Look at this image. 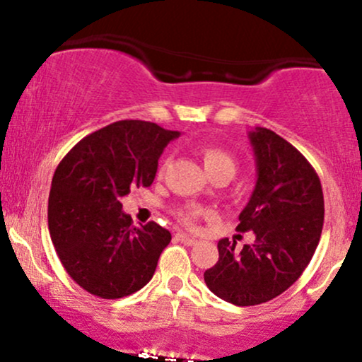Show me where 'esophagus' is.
<instances>
[{
    "label": "esophagus",
    "mask_w": 362,
    "mask_h": 362,
    "mask_svg": "<svg viewBox=\"0 0 362 362\" xmlns=\"http://www.w3.org/2000/svg\"><path fill=\"white\" fill-rule=\"evenodd\" d=\"M177 238L180 240V242L184 243V245H189V247H192V245L197 243V240H195L194 236H189V235H185V233H177Z\"/></svg>",
    "instance_id": "obj_1"
}]
</instances>
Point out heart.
<instances>
[{
	"instance_id": "1",
	"label": "heart",
	"mask_w": 362,
	"mask_h": 362,
	"mask_svg": "<svg viewBox=\"0 0 362 362\" xmlns=\"http://www.w3.org/2000/svg\"><path fill=\"white\" fill-rule=\"evenodd\" d=\"M201 158H202V163H204L207 175H209V177L224 175V177H228L231 180V178H233V175L236 173V168H238L235 158L231 156L228 151H224V149H221V148H214V146L202 148L201 149ZM163 172H165V163H161L160 170H158V173L161 175ZM207 214H209V213H207L206 209H202V207L189 206V207H185L184 211H180V213H178V218H180L182 223L194 224L199 218H202V216H207Z\"/></svg>"
}]
</instances>
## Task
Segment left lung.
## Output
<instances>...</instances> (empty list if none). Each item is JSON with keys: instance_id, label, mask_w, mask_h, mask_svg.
<instances>
[{"instance_id": "8db88e82", "label": "left lung", "mask_w": 362, "mask_h": 362, "mask_svg": "<svg viewBox=\"0 0 362 362\" xmlns=\"http://www.w3.org/2000/svg\"><path fill=\"white\" fill-rule=\"evenodd\" d=\"M248 139L257 182L236 230L253 231L255 242L235 250L236 242L219 240V260L204 272L207 288L236 306L271 301L300 279L325 214L317 172L293 144L265 127L253 129Z\"/></svg>"}]
</instances>
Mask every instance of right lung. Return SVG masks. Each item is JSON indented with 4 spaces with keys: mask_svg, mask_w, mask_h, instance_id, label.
Returning a JSON list of instances; mask_svg holds the SVG:
<instances>
[{
    "mask_svg": "<svg viewBox=\"0 0 362 362\" xmlns=\"http://www.w3.org/2000/svg\"><path fill=\"white\" fill-rule=\"evenodd\" d=\"M178 131L119 120L83 138L57 165L49 194V233L71 279L103 300L148 284L172 240L155 221L136 228L122 197L156 177L158 160Z\"/></svg>",
    "mask_w": 362,
    "mask_h": 362,
    "instance_id": "obj_1",
    "label": "right lung"
}]
</instances>
